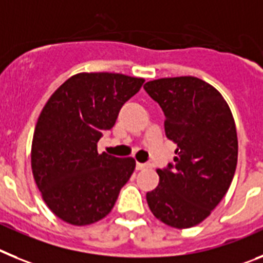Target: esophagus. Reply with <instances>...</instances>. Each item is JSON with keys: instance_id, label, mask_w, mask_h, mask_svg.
Masks as SVG:
<instances>
[{"instance_id": "34e87169", "label": "esophagus", "mask_w": 263, "mask_h": 263, "mask_svg": "<svg viewBox=\"0 0 263 263\" xmlns=\"http://www.w3.org/2000/svg\"><path fill=\"white\" fill-rule=\"evenodd\" d=\"M149 164L147 163H136V170H145V168H149Z\"/></svg>"}]
</instances>
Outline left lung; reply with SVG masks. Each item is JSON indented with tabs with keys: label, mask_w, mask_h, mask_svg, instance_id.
I'll return each mask as SVG.
<instances>
[{
	"label": "left lung",
	"mask_w": 263,
	"mask_h": 263,
	"mask_svg": "<svg viewBox=\"0 0 263 263\" xmlns=\"http://www.w3.org/2000/svg\"><path fill=\"white\" fill-rule=\"evenodd\" d=\"M144 90L163 108L166 138L177 149L159 185L147 193L157 220L177 229L196 227L220 204L238 157L236 123L220 91L195 77L161 78Z\"/></svg>",
	"instance_id": "8db88e82"
}]
</instances>
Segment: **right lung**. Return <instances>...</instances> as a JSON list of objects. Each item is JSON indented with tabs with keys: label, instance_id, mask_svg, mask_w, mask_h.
Masks as SVG:
<instances>
[{
	"label": "right lung",
	"instance_id": "right-lung-1",
	"mask_svg": "<svg viewBox=\"0 0 263 263\" xmlns=\"http://www.w3.org/2000/svg\"><path fill=\"white\" fill-rule=\"evenodd\" d=\"M143 83V78L124 74L79 72L41 111L31 171L45 204L65 222L84 227L104 218L134 173V157L99 154L98 141Z\"/></svg>",
	"mask_w": 263,
	"mask_h": 263
}]
</instances>
